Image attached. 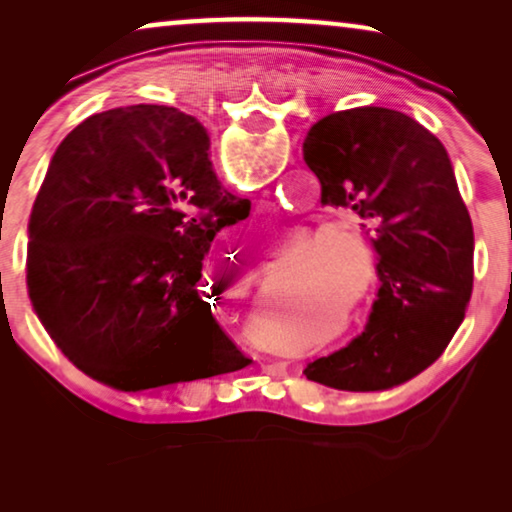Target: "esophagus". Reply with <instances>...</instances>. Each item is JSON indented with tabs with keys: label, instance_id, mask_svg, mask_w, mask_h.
<instances>
[{
	"label": "esophagus",
	"instance_id": "1",
	"mask_svg": "<svg viewBox=\"0 0 512 512\" xmlns=\"http://www.w3.org/2000/svg\"><path fill=\"white\" fill-rule=\"evenodd\" d=\"M270 368H275V370H282L284 366H282V363H275V366H270Z\"/></svg>",
	"mask_w": 512,
	"mask_h": 512
}]
</instances>
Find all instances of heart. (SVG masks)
<instances>
[{
  "instance_id": "1",
  "label": "heart",
  "mask_w": 512,
  "mask_h": 512,
  "mask_svg": "<svg viewBox=\"0 0 512 512\" xmlns=\"http://www.w3.org/2000/svg\"><path fill=\"white\" fill-rule=\"evenodd\" d=\"M331 242H340V244H352V247H363L359 233H354V228L345 226V223H324V226L314 228L310 235L305 237L303 242V249H300V254L305 258L312 256L314 251H319L321 247H326V244ZM319 268H324L326 272H335L340 268V249H335L333 254L328 251V254L321 258L319 261Z\"/></svg>"
}]
</instances>
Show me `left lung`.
I'll use <instances>...</instances> for the list:
<instances>
[{
	"label": "left lung",
	"mask_w": 512,
	"mask_h": 512,
	"mask_svg": "<svg viewBox=\"0 0 512 512\" xmlns=\"http://www.w3.org/2000/svg\"><path fill=\"white\" fill-rule=\"evenodd\" d=\"M303 158L321 205L352 209L380 256L366 331L307 363V380L340 391H384L445 352L473 291V223L445 146L396 109L356 107L317 121Z\"/></svg>",
	"instance_id": "left-lung-1"
}]
</instances>
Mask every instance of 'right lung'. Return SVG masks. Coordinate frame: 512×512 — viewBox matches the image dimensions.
<instances>
[{
    "instance_id": "1",
    "label": "right lung",
    "mask_w": 512,
    "mask_h": 512,
    "mask_svg": "<svg viewBox=\"0 0 512 512\" xmlns=\"http://www.w3.org/2000/svg\"><path fill=\"white\" fill-rule=\"evenodd\" d=\"M198 118L163 104L102 111L55 149L30 214L27 293L93 380L144 391L251 363L214 319L202 261L251 202L221 186Z\"/></svg>"
}]
</instances>
